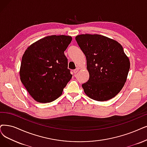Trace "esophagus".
Segmentation results:
<instances>
[{
    "mask_svg": "<svg viewBox=\"0 0 147 147\" xmlns=\"http://www.w3.org/2000/svg\"><path fill=\"white\" fill-rule=\"evenodd\" d=\"M78 70H79V69H78V68H77L76 69L74 70V73L75 74H77V73L78 72Z\"/></svg>",
    "mask_w": 147,
    "mask_h": 147,
    "instance_id": "obj_1",
    "label": "esophagus"
}]
</instances>
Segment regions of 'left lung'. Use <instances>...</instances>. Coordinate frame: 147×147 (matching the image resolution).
Segmentation results:
<instances>
[{
	"mask_svg": "<svg viewBox=\"0 0 147 147\" xmlns=\"http://www.w3.org/2000/svg\"><path fill=\"white\" fill-rule=\"evenodd\" d=\"M75 40L87 60L89 79L82 84L86 95L98 101L115 97L124 87L130 63L116 41L98 34H81Z\"/></svg>",
	"mask_w": 147,
	"mask_h": 147,
	"instance_id": "left-lung-1",
	"label": "left lung"
}]
</instances>
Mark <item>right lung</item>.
Returning a JSON list of instances; mask_svg holds the SVG:
<instances>
[{"instance_id": "obj_1", "label": "right lung", "mask_w": 147, "mask_h": 147, "mask_svg": "<svg viewBox=\"0 0 147 147\" xmlns=\"http://www.w3.org/2000/svg\"><path fill=\"white\" fill-rule=\"evenodd\" d=\"M71 41V37L64 35L47 36L25 51L21 62L20 80L36 101L55 100L72 78L64 54Z\"/></svg>"}]
</instances>
